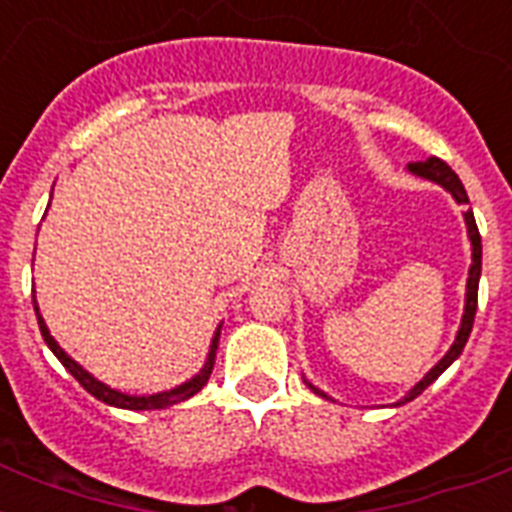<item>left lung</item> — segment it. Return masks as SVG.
<instances>
[{
  "label": "left lung",
  "instance_id": "1",
  "mask_svg": "<svg viewBox=\"0 0 512 512\" xmlns=\"http://www.w3.org/2000/svg\"><path fill=\"white\" fill-rule=\"evenodd\" d=\"M409 172H414V175L425 177V180H433V183L444 185L446 191L452 193L454 199H457V204H465L468 207V193H465V185L460 183V177L454 175V170L449 167L446 162H441V159H436V156H430V159H425V162H412L409 164ZM465 225H468V236H470V244H473V265H470V273H468V292H465V313H462V324H460V332H457V340H454V345L449 348V353H446L441 361H438L433 369H430L425 377H422L417 385H414L409 393H406L401 401H398L396 406L406 404V401H412V398H417L422 393V390L428 388L430 382L438 380V374L444 372L446 366L452 364L454 358L460 356L462 348H465V342H468L470 337V329H473V319H476V308H478V279H481V233H478V225H476V217H473V209H468L465 212ZM308 388L313 390V393H319V396L327 398V393H321L319 388H313L311 382H308Z\"/></svg>",
  "mask_w": 512,
  "mask_h": 512
}]
</instances>
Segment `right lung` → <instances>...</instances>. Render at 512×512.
Masks as SVG:
<instances>
[{"label":"right lung","instance_id":"right-lung-1","mask_svg":"<svg viewBox=\"0 0 512 512\" xmlns=\"http://www.w3.org/2000/svg\"><path fill=\"white\" fill-rule=\"evenodd\" d=\"M34 311H36V321H39V329H42V337L44 342L50 345V350L58 356V361L63 366H66L68 372L74 374L76 380H79V385H82L87 393H92V396L98 398V401H103V404H111V406H119V409H167V406L172 404H180V401H185V398L196 396L204 385H207L209 374H212V366H215V350H217V340H220V327H217L215 337H212V345H209V356H207V364H204V369H201L193 380L183 382V385H177V388L172 390H164V393H156V396H127V393H119V390L108 388V385H103L100 380H95L90 372H84L82 366L76 364L74 358L68 356L66 350L60 348L58 342L52 340L50 329H47V324H44V319L39 316V308H36L34 303Z\"/></svg>","mask_w":512,"mask_h":512}]
</instances>
